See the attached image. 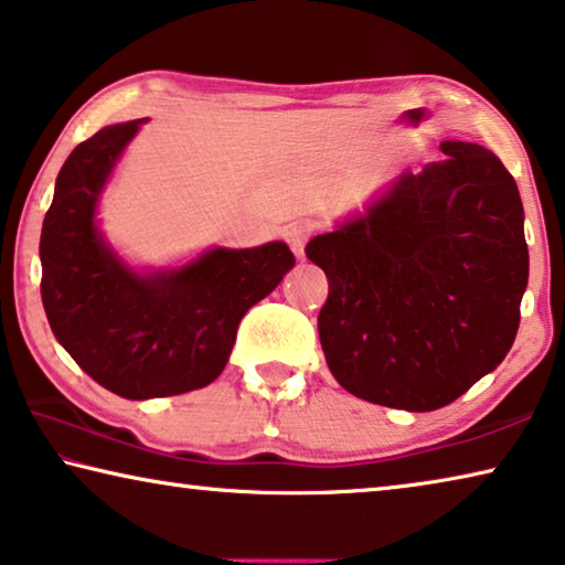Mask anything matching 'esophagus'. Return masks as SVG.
<instances>
[{"label": "esophagus", "mask_w": 565, "mask_h": 565, "mask_svg": "<svg viewBox=\"0 0 565 565\" xmlns=\"http://www.w3.org/2000/svg\"><path fill=\"white\" fill-rule=\"evenodd\" d=\"M307 241H309V226H303V223H294V226L286 228V244L291 246L294 256L297 258H303Z\"/></svg>", "instance_id": "1"}]
</instances>
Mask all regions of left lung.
<instances>
[{
    "mask_svg": "<svg viewBox=\"0 0 565 565\" xmlns=\"http://www.w3.org/2000/svg\"><path fill=\"white\" fill-rule=\"evenodd\" d=\"M402 173L307 244L329 297L319 339L334 380L374 405L433 412L505 360L527 286L523 203L478 142Z\"/></svg>",
    "mask_w": 565,
    "mask_h": 565,
    "instance_id": "left-lung-1",
    "label": "left lung"
}]
</instances>
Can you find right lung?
Wrapping results in <instances>:
<instances>
[{
  "label": "right lung",
  "instance_id": "add662e5",
  "mask_svg": "<svg viewBox=\"0 0 565 565\" xmlns=\"http://www.w3.org/2000/svg\"><path fill=\"white\" fill-rule=\"evenodd\" d=\"M142 120L107 125L62 166L40 236L42 303L52 334L97 384L125 399L173 397L218 377L236 329L294 268L284 241L213 246L181 266L125 262L97 209Z\"/></svg>",
  "mask_w": 565,
  "mask_h": 565
}]
</instances>
